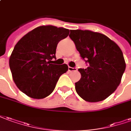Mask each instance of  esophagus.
Returning a JSON list of instances; mask_svg holds the SVG:
<instances>
[{
	"label": "esophagus",
	"instance_id": "esophagus-1",
	"mask_svg": "<svg viewBox=\"0 0 131 131\" xmlns=\"http://www.w3.org/2000/svg\"><path fill=\"white\" fill-rule=\"evenodd\" d=\"M68 70L70 72H72V71H76L77 69L76 68H72V67H68Z\"/></svg>",
	"mask_w": 131,
	"mask_h": 131
}]
</instances>
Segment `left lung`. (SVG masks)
<instances>
[{
    "label": "left lung",
    "instance_id": "obj_1",
    "mask_svg": "<svg viewBox=\"0 0 131 131\" xmlns=\"http://www.w3.org/2000/svg\"><path fill=\"white\" fill-rule=\"evenodd\" d=\"M69 36L89 63L78 70L82 77L75 83L77 94L91 103L103 101L118 87L126 69L121 49L104 34L89 30H70Z\"/></svg>",
    "mask_w": 131,
    "mask_h": 131
}]
</instances>
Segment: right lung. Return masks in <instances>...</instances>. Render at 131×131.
<instances>
[{
  "label": "right lung",
  "mask_w": 131,
  "mask_h": 131,
  "mask_svg": "<svg viewBox=\"0 0 131 131\" xmlns=\"http://www.w3.org/2000/svg\"><path fill=\"white\" fill-rule=\"evenodd\" d=\"M69 33L65 28L41 26L18 41L9 64L12 79L23 93L32 98L42 99L53 92L59 77L68 71V66L53 64L51 60L56 59L59 42Z\"/></svg>",
  "instance_id": "right-lung-1"
}]
</instances>
